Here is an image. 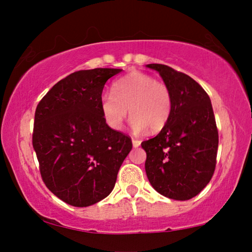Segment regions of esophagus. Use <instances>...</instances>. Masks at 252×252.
Returning a JSON list of instances; mask_svg holds the SVG:
<instances>
[{
  "instance_id": "34e87169",
  "label": "esophagus",
  "mask_w": 252,
  "mask_h": 252,
  "mask_svg": "<svg viewBox=\"0 0 252 252\" xmlns=\"http://www.w3.org/2000/svg\"><path fill=\"white\" fill-rule=\"evenodd\" d=\"M132 142H133V147H139L140 144H141V141L140 140H136V139H133L132 140Z\"/></svg>"
}]
</instances>
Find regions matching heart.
Instances as JSON below:
<instances>
[{
	"label": "heart",
	"mask_w": 252,
	"mask_h": 252,
	"mask_svg": "<svg viewBox=\"0 0 252 252\" xmlns=\"http://www.w3.org/2000/svg\"><path fill=\"white\" fill-rule=\"evenodd\" d=\"M132 127L142 132L147 127L158 132L167 125L173 109V96L164 82L149 74L133 71L112 85V94L101 97V111L105 122L113 129H120L128 115Z\"/></svg>",
	"instance_id": "1"
}]
</instances>
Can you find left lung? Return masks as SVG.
<instances>
[{
	"mask_svg": "<svg viewBox=\"0 0 252 252\" xmlns=\"http://www.w3.org/2000/svg\"><path fill=\"white\" fill-rule=\"evenodd\" d=\"M147 67L159 73L173 96L167 125L141 143L147 177L165 197L187 201L205 188L216 170L219 136L211 101L189 75L163 64Z\"/></svg>",
	"mask_w": 252,
	"mask_h": 252,
	"instance_id": "8db88e82",
	"label": "left lung"
}]
</instances>
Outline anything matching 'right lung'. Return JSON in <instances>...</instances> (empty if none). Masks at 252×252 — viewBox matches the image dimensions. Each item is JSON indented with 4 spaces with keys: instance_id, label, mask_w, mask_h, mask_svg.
I'll use <instances>...</instances> for the list:
<instances>
[{
    "instance_id": "obj_1",
    "label": "right lung",
    "mask_w": 252,
    "mask_h": 252,
    "mask_svg": "<svg viewBox=\"0 0 252 252\" xmlns=\"http://www.w3.org/2000/svg\"><path fill=\"white\" fill-rule=\"evenodd\" d=\"M122 71L73 72L36 106L32 142L41 178L70 205L84 208L105 198L132 150L130 137L106 125L101 111L105 82Z\"/></svg>"
}]
</instances>
